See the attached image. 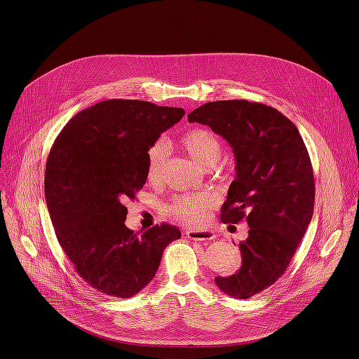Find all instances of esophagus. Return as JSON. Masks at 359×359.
I'll list each match as a JSON object with an SVG mask.
<instances>
[{
  "label": "esophagus",
  "mask_w": 359,
  "mask_h": 359,
  "mask_svg": "<svg viewBox=\"0 0 359 359\" xmlns=\"http://www.w3.org/2000/svg\"><path fill=\"white\" fill-rule=\"evenodd\" d=\"M186 236L191 240H198V241H210L215 238V234L211 230H189L186 231Z\"/></svg>",
  "instance_id": "34e87169"
}]
</instances>
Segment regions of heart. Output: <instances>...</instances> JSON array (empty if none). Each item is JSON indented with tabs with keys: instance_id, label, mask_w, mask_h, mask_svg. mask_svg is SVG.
Instances as JSON below:
<instances>
[{
	"instance_id": "obj_1",
	"label": "heart",
	"mask_w": 359,
	"mask_h": 359,
	"mask_svg": "<svg viewBox=\"0 0 359 359\" xmlns=\"http://www.w3.org/2000/svg\"><path fill=\"white\" fill-rule=\"evenodd\" d=\"M177 144L203 168H214L222 157L221 140L205 128H191L177 137ZM164 142H156L147 151V177L158 180L165 160ZM215 201L208 194L183 195L167 205L165 214L184 224H202L208 218Z\"/></svg>"
}]
</instances>
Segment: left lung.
Masks as SVG:
<instances>
[{"mask_svg":"<svg viewBox=\"0 0 359 359\" xmlns=\"http://www.w3.org/2000/svg\"><path fill=\"white\" fill-rule=\"evenodd\" d=\"M189 122L208 125L236 156V179L221 208L224 224L246 221L240 243L241 266L217 276V287L234 298H250L284 275L314 210V175L297 126L276 109L248 100L199 106Z\"/></svg>","mask_w":359,"mask_h":359,"instance_id":"left-lung-1","label":"left lung"}]
</instances>
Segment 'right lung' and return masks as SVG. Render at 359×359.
Wrapping results in <instances>:
<instances>
[{
  "instance_id": "1",
  "label": "right lung",
  "mask_w": 359,
  "mask_h": 359,
  "mask_svg": "<svg viewBox=\"0 0 359 359\" xmlns=\"http://www.w3.org/2000/svg\"><path fill=\"white\" fill-rule=\"evenodd\" d=\"M184 115L180 107L104 100L72 116L46 161L45 196L56 238L77 273L110 297L129 298L156 276L175 225H125L126 199L147 180V151Z\"/></svg>"
}]
</instances>
